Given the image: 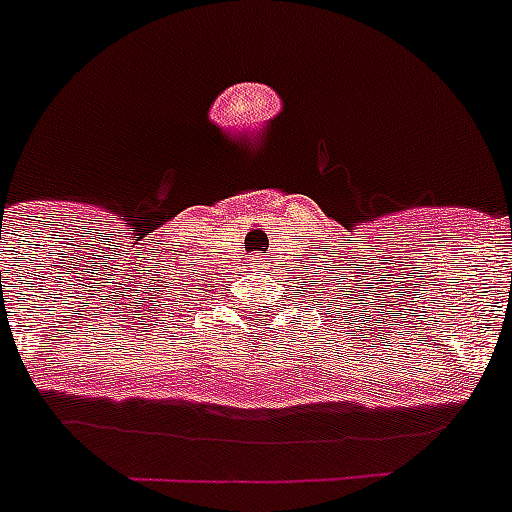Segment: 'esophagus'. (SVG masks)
I'll return each mask as SVG.
<instances>
[{"label":"esophagus","mask_w":512,"mask_h":512,"mask_svg":"<svg viewBox=\"0 0 512 512\" xmlns=\"http://www.w3.org/2000/svg\"><path fill=\"white\" fill-rule=\"evenodd\" d=\"M260 263H263V260H257V257H252V260H249V265H252V268H260Z\"/></svg>","instance_id":"34e87169"}]
</instances>
